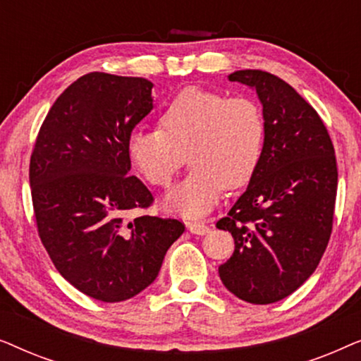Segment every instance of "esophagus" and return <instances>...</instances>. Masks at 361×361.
<instances>
[{"mask_svg":"<svg viewBox=\"0 0 361 361\" xmlns=\"http://www.w3.org/2000/svg\"><path fill=\"white\" fill-rule=\"evenodd\" d=\"M187 228L194 235H207L210 231V226L200 224V221H190V224H187Z\"/></svg>","mask_w":361,"mask_h":361,"instance_id":"esophagus-1","label":"esophagus"}]
</instances>
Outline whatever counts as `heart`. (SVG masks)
Segmentation results:
<instances>
[{
	"label": "heart",
	"mask_w": 361,
	"mask_h": 361,
	"mask_svg": "<svg viewBox=\"0 0 361 361\" xmlns=\"http://www.w3.org/2000/svg\"><path fill=\"white\" fill-rule=\"evenodd\" d=\"M161 130H136L128 154L147 182L167 187L189 154L194 169L166 195V207L197 219L214 209L221 192L248 184L258 167L264 121L251 98L185 88L164 108Z\"/></svg>",
	"instance_id": "obj_1"
}]
</instances>
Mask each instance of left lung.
Segmentation results:
<instances>
[{
  "mask_svg": "<svg viewBox=\"0 0 361 361\" xmlns=\"http://www.w3.org/2000/svg\"><path fill=\"white\" fill-rule=\"evenodd\" d=\"M228 80L258 95L264 141L245 194L216 221L235 240L219 274L238 299L273 304L307 281L327 248L337 161L317 111L289 83L263 71H236Z\"/></svg>",
  "mask_w": 361,
  "mask_h": 361,
  "instance_id": "8db88e82",
  "label": "left lung"
}]
</instances>
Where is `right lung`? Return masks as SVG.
I'll list each match as a JSON object with an SVG mask.
<instances>
[{
	"instance_id": "right-lung-1",
	"label": "right lung",
	"mask_w": 361,
	"mask_h": 361,
	"mask_svg": "<svg viewBox=\"0 0 361 361\" xmlns=\"http://www.w3.org/2000/svg\"><path fill=\"white\" fill-rule=\"evenodd\" d=\"M152 87L141 77H80L49 110L29 164L44 248L63 279L103 302L145 290L184 233L174 219H126L152 202L128 154L131 131L154 108Z\"/></svg>"
}]
</instances>
